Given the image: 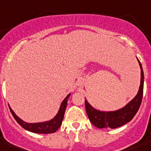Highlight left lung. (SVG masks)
Wrapping results in <instances>:
<instances>
[{
  "mask_svg": "<svg viewBox=\"0 0 151 151\" xmlns=\"http://www.w3.org/2000/svg\"><path fill=\"white\" fill-rule=\"evenodd\" d=\"M138 59V58H137ZM139 61L141 69V81H140L139 89L137 95L133 100L126 104L124 108L112 111H102L95 109L89 104L88 101H85L86 113L88 119L94 126L98 128H117L124 125L133 119L139 110L142 102L143 94V83H144V74L142 70L141 63Z\"/></svg>",
  "mask_w": 151,
  "mask_h": 151,
  "instance_id": "obj_1",
  "label": "left lung"
}]
</instances>
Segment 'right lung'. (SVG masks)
<instances>
[{
    "instance_id": "right-lung-1",
    "label": "right lung",
    "mask_w": 151,
    "mask_h": 151,
    "mask_svg": "<svg viewBox=\"0 0 151 151\" xmlns=\"http://www.w3.org/2000/svg\"><path fill=\"white\" fill-rule=\"evenodd\" d=\"M70 96V93L68 94L63 101L61 104V106L59 108V110L58 111L57 115L55 116L52 119L49 121L42 122V123H34V124H30V123H26L24 120H22L20 118L17 116L15 114V112L12 111V109L9 106V109L14 119L17 120L18 124L24 127L25 130H27L29 132H34V133H38V134H50V133H54L60 127L62 122H63L64 114H65V109L67 106L68 98Z\"/></svg>"
}]
</instances>
